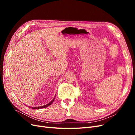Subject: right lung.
Instances as JSON below:
<instances>
[{"instance_id":"1","label":"right lung","mask_w":135,"mask_h":135,"mask_svg":"<svg viewBox=\"0 0 135 135\" xmlns=\"http://www.w3.org/2000/svg\"><path fill=\"white\" fill-rule=\"evenodd\" d=\"M55 98H54V99H53L50 103H48V104H47V105H43V106H42V107H30V108H31V109H42V108H46V107H48V106H50V105H51L52 104V103H53V102H54V101L55 100Z\"/></svg>"}]
</instances>
